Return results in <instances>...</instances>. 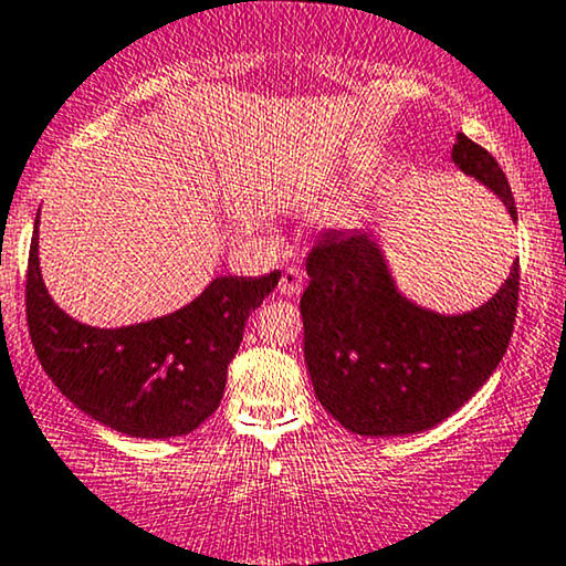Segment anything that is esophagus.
<instances>
[{"label":"esophagus","mask_w":566,"mask_h":566,"mask_svg":"<svg viewBox=\"0 0 566 566\" xmlns=\"http://www.w3.org/2000/svg\"><path fill=\"white\" fill-rule=\"evenodd\" d=\"M303 282H305L303 271L287 269L282 274V279H279V292H282V295H287V297H297L300 292H303Z\"/></svg>","instance_id":"esophagus-1"}]
</instances>
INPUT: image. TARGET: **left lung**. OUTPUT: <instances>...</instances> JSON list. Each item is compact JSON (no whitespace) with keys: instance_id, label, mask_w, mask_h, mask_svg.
Segmentation results:
<instances>
[{"instance_id":"left-lung-1","label":"left lung","mask_w":566,"mask_h":566,"mask_svg":"<svg viewBox=\"0 0 566 566\" xmlns=\"http://www.w3.org/2000/svg\"><path fill=\"white\" fill-rule=\"evenodd\" d=\"M452 161L517 221L510 182L485 148L460 133ZM305 269L307 374L324 410L353 433L407 436L439 426L489 381L510 347L520 261L489 303L457 316L407 300L370 232H324Z\"/></svg>"}]
</instances>
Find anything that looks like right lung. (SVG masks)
I'll return each instance as SVG.
<instances>
[{
	"mask_svg": "<svg viewBox=\"0 0 566 566\" xmlns=\"http://www.w3.org/2000/svg\"><path fill=\"white\" fill-rule=\"evenodd\" d=\"M279 276H217L169 316L123 328L85 326L46 292L35 217L25 276L28 332L41 368L77 410L135 439H171L196 431L219 407L248 316Z\"/></svg>",
	"mask_w": 566,
	"mask_h": 566,
	"instance_id": "1",
	"label": "right lung"
}]
</instances>
